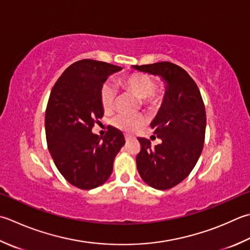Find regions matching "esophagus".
I'll return each mask as SVG.
<instances>
[{
  "label": "esophagus",
  "instance_id": "obj_1",
  "mask_svg": "<svg viewBox=\"0 0 250 250\" xmlns=\"http://www.w3.org/2000/svg\"><path fill=\"white\" fill-rule=\"evenodd\" d=\"M125 142H129V141L132 139V136H130V135H128V134H125Z\"/></svg>",
  "mask_w": 250,
  "mask_h": 250
}]
</instances>
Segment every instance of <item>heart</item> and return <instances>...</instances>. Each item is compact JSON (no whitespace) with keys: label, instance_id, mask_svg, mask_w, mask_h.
<instances>
[{"label":"heart","instance_id":"b5f03b06","mask_svg":"<svg viewBox=\"0 0 250 250\" xmlns=\"http://www.w3.org/2000/svg\"><path fill=\"white\" fill-rule=\"evenodd\" d=\"M121 86L132 94L142 99V103L147 106L157 105L160 101L159 92L155 91V82L151 78L144 73H133L121 80ZM101 104L105 111L112 110L116 103L117 90L109 83H105L101 87ZM145 118L143 115H117L112 119V125L117 129L125 132H134L144 125Z\"/></svg>","mask_w":250,"mask_h":250}]
</instances>
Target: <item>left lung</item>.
Returning a JSON list of instances; mask_svg holds the SVG:
<instances>
[{
	"label": "left lung",
	"mask_w": 250,
	"mask_h": 250,
	"mask_svg": "<svg viewBox=\"0 0 250 250\" xmlns=\"http://www.w3.org/2000/svg\"><path fill=\"white\" fill-rule=\"evenodd\" d=\"M134 70L158 76L165 83L163 104L150 126L161 140L139 138L136 167L146 184L156 189L175 187L188 177L202 154L206 111L200 92L188 73L172 62L132 66Z\"/></svg>",
	"instance_id": "1"
}]
</instances>
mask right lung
I'll list each match as a JSON object with an SVG mask.
<instances>
[{
	"label": "right lung",
	"instance_id": "1",
	"mask_svg": "<svg viewBox=\"0 0 250 250\" xmlns=\"http://www.w3.org/2000/svg\"><path fill=\"white\" fill-rule=\"evenodd\" d=\"M121 68L93 60L73 62L53 86L45 111L48 151L73 187L92 189L109 179L125 136L110 126L104 138L92 132L104 115L101 87Z\"/></svg>",
	"mask_w": 250,
	"mask_h": 250
}]
</instances>
